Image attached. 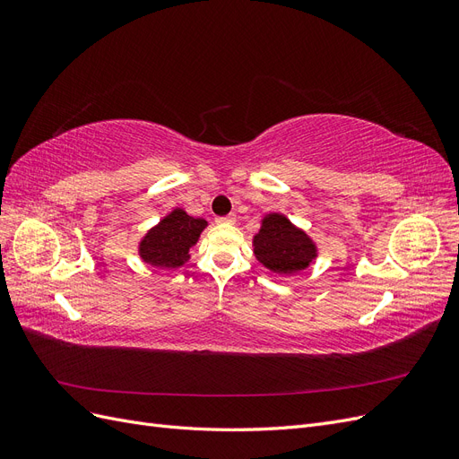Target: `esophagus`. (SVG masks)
I'll return each instance as SVG.
<instances>
[{
	"label": "esophagus",
	"mask_w": 459,
	"mask_h": 459,
	"mask_svg": "<svg viewBox=\"0 0 459 459\" xmlns=\"http://www.w3.org/2000/svg\"><path fill=\"white\" fill-rule=\"evenodd\" d=\"M218 221H221V224H233V221H235V214L221 216V218H218Z\"/></svg>",
	"instance_id": "1"
}]
</instances>
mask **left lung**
I'll return each instance as SVG.
<instances>
[{"mask_svg": "<svg viewBox=\"0 0 459 459\" xmlns=\"http://www.w3.org/2000/svg\"><path fill=\"white\" fill-rule=\"evenodd\" d=\"M253 245L258 262L280 275L307 270L317 255L308 235L290 224L283 214H268L264 218Z\"/></svg>", "mask_w": 459, "mask_h": 459, "instance_id": "1", "label": "left lung"}]
</instances>
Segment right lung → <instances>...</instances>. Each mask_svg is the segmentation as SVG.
Returning <instances> with one entry per match:
<instances>
[{
  "instance_id": "add662e5",
  "label": "right lung",
  "mask_w": 459,
  "mask_h": 459,
  "mask_svg": "<svg viewBox=\"0 0 459 459\" xmlns=\"http://www.w3.org/2000/svg\"><path fill=\"white\" fill-rule=\"evenodd\" d=\"M206 220L193 218L182 208L164 216L149 230L140 243V256L155 268L172 270L184 266L189 258V248L197 243Z\"/></svg>"
}]
</instances>
